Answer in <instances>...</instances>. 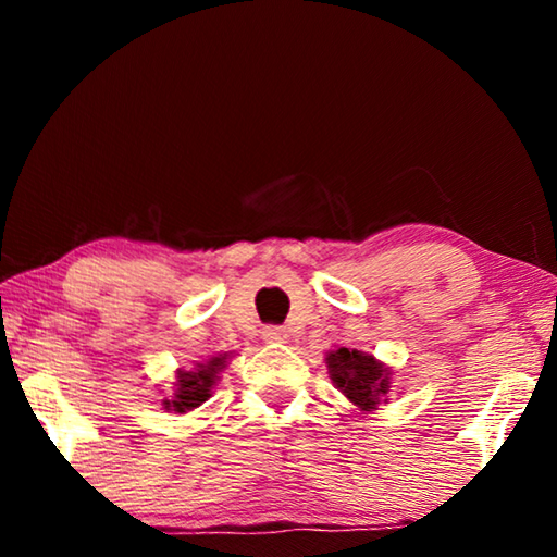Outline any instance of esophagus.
Listing matches in <instances>:
<instances>
[{"mask_svg": "<svg viewBox=\"0 0 557 557\" xmlns=\"http://www.w3.org/2000/svg\"><path fill=\"white\" fill-rule=\"evenodd\" d=\"M262 338L270 344H277V342H285L287 334H285V329H280V326H265L262 329Z\"/></svg>", "mask_w": 557, "mask_h": 557, "instance_id": "34e87169", "label": "esophagus"}]
</instances>
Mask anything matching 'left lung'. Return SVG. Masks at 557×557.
<instances>
[{
    "mask_svg": "<svg viewBox=\"0 0 557 557\" xmlns=\"http://www.w3.org/2000/svg\"><path fill=\"white\" fill-rule=\"evenodd\" d=\"M329 375L336 383L348 400L363 410H375L391 388V379L385 373L383 363L375 361L373 356L361 351H348L338 348L326 356Z\"/></svg>",
    "mask_w": 557,
    "mask_h": 557,
    "instance_id": "8db88e82",
    "label": "left lung"
}]
</instances>
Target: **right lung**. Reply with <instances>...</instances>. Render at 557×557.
<instances>
[{
	"mask_svg": "<svg viewBox=\"0 0 557 557\" xmlns=\"http://www.w3.org/2000/svg\"><path fill=\"white\" fill-rule=\"evenodd\" d=\"M225 366V354L213 356L206 363H199V369L178 373V388L174 400H166V410L174 412H186L191 408H199V405L209 398L215 379H219V371Z\"/></svg>",
	"mask_w": 557,
	"mask_h": 557,
	"instance_id": "obj_1",
	"label": "right lung"
}]
</instances>
